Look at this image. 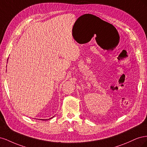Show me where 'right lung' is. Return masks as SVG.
Masks as SVG:
<instances>
[{"instance_id": "1", "label": "right lung", "mask_w": 147, "mask_h": 147, "mask_svg": "<svg viewBox=\"0 0 147 147\" xmlns=\"http://www.w3.org/2000/svg\"><path fill=\"white\" fill-rule=\"evenodd\" d=\"M52 118H53V117H52ZM51 118H50V119H51ZM42 120H44V121H45V120H47V119H42Z\"/></svg>"}]
</instances>
